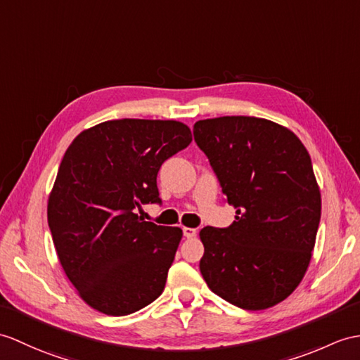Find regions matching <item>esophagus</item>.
<instances>
[{
    "label": "esophagus",
    "instance_id": "1",
    "mask_svg": "<svg viewBox=\"0 0 360 360\" xmlns=\"http://www.w3.org/2000/svg\"><path fill=\"white\" fill-rule=\"evenodd\" d=\"M182 231H184V236H186V238H193V236H196V230H195V229L184 227Z\"/></svg>",
    "mask_w": 360,
    "mask_h": 360
}]
</instances>
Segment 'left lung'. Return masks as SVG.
Here are the masks:
<instances>
[{"instance_id":"8db88e82","label":"left lung","mask_w":360,"mask_h":360,"mask_svg":"<svg viewBox=\"0 0 360 360\" xmlns=\"http://www.w3.org/2000/svg\"><path fill=\"white\" fill-rule=\"evenodd\" d=\"M193 135L236 208L229 229L204 227L200 274L214 295L265 310L297 288L321 221L311 158L293 131L255 116L200 120Z\"/></svg>"}]
</instances>
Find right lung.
Wrapping results in <instances>:
<instances>
[{"instance_id":"add662e5","label":"right lung","mask_w":360,"mask_h":360,"mask_svg":"<svg viewBox=\"0 0 360 360\" xmlns=\"http://www.w3.org/2000/svg\"><path fill=\"white\" fill-rule=\"evenodd\" d=\"M190 142L184 122L125 118L82 130L65 150L47 221L65 276L96 311L131 314L164 291L182 230L136 210L160 202V167Z\"/></svg>"}]
</instances>
